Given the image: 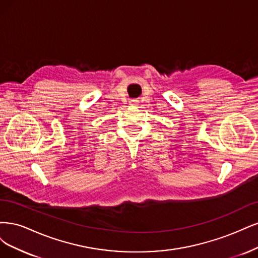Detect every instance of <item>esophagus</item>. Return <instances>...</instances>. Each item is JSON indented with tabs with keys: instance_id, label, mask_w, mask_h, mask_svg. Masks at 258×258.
<instances>
[{
	"instance_id": "esophagus-1",
	"label": "esophagus",
	"mask_w": 258,
	"mask_h": 258,
	"mask_svg": "<svg viewBox=\"0 0 258 258\" xmlns=\"http://www.w3.org/2000/svg\"><path fill=\"white\" fill-rule=\"evenodd\" d=\"M135 104H136L135 101H131V102H130V105H132V106H134Z\"/></svg>"
}]
</instances>
